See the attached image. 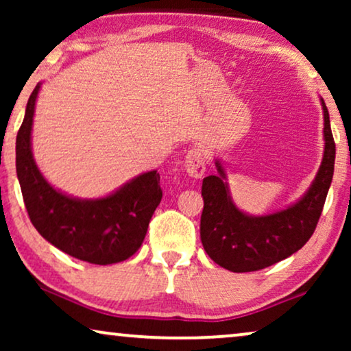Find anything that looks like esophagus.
Listing matches in <instances>:
<instances>
[{"label": "esophagus", "instance_id": "1", "mask_svg": "<svg viewBox=\"0 0 351 351\" xmlns=\"http://www.w3.org/2000/svg\"><path fill=\"white\" fill-rule=\"evenodd\" d=\"M185 171L186 174L193 179H201L204 176L206 171V162H204V155L199 148H191V150L186 153L185 156Z\"/></svg>", "mask_w": 351, "mask_h": 351}]
</instances>
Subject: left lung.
<instances>
[{"label":"left lung","instance_id":"left-lung-1","mask_svg":"<svg viewBox=\"0 0 351 351\" xmlns=\"http://www.w3.org/2000/svg\"><path fill=\"white\" fill-rule=\"evenodd\" d=\"M321 105L324 113L323 161L306 193L289 208L257 217L244 214L230 198L220 161H215L219 174L203 179L201 243L217 265L234 273L262 270L292 256L311 238L323 213L335 161L329 112L323 99Z\"/></svg>","mask_w":351,"mask_h":351}]
</instances>
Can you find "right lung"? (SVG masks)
Wrapping results in <instances>:
<instances>
[{
  "label": "right lung",
  "mask_w": 351,
  "mask_h": 351,
  "mask_svg": "<svg viewBox=\"0 0 351 351\" xmlns=\"http://www.w3.org/2000/svg\"><path fill=\"white\" fill-rule=\"evenodd\" d=\"M41 84L28 99L17 132L16 169L33 227L46 241L80 261L108 265L137 252L162 198L156 171L137 176L114 193L80 199L56 190L38 169L32 153V126Z\"/></svg>",
  "instance_id": "add662e5"
}]
</instances>
